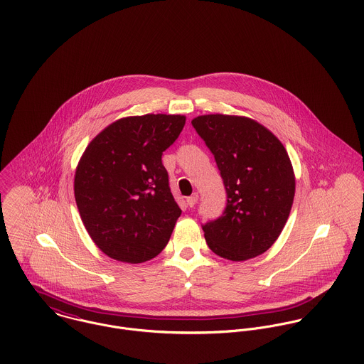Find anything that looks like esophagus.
I'll use <instances>...</instances> for the list:
<instances>
[{
	"instance_id": "obj_1",
	"label": "esophagus",
	"mask_w": 364,
	"mask_h": 364,
	"mask_svg": "<svg viewBox=\"0 0 364 364\" xmlns=\"http://www.w3.org/2000/svg\"><path fill=\"white\" fill-rule=\"evenodd\" d=\"M198 200H199V195H198V193H193L192 196H189V198L186 199V203H188L189 208H193V206L198 203Z\"/></svg>"
}]
</instances>
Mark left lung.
<instances>
[{
    "label": "left lung",
    "instance_id": "obj_1",
    "mask_svg": "<svg viewBox=\"0 0 364 364\" xmlns=\"http://www.w3.org/2000/svg\"><path fill=\"white\" fill-rule=\"evenodd\" d=\"M192 126L214 156L227 193L223 214L202 225L208 248L224 259L255 258L277 240L293 206L289 154L250 117L205 114Z\"/></svg>",
    "mask_w": 364,
    "mask_h": 364
}]
</instances>
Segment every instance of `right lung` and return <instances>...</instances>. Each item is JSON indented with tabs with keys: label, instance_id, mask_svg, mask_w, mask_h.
<instances>
[{
	"label": "right lung",
	"instance_id": "add662e5",
	"mask_svg": "<svg viewBox=\"0 0 364 364\" xmlns=\"http://www.w3.org/2000/svg\"><path fill=\"white\" fill-rule=\"evenodd\" d=\"M181 114H144L109 124L87 147L74 179L81 220L112 259L141 263L165 248L182 210L162 153L185 126Z\"/></svg>",
	"mask_w": 364,
	"mask_h": 364
}]
</instances>
